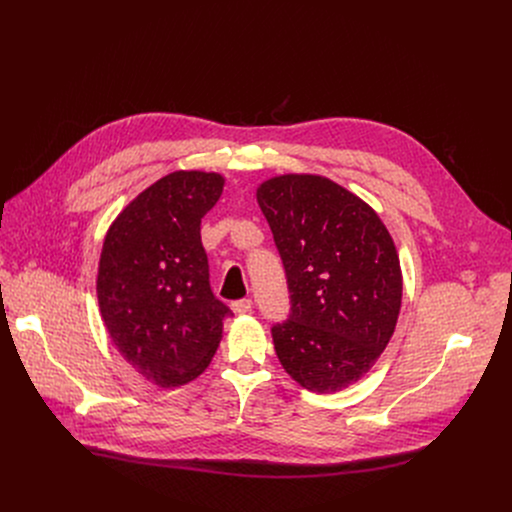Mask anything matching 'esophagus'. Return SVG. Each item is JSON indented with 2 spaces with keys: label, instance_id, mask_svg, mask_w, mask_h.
Returning <instances> with one entry per match:
<instances>
[{
  "label": "esophagus",
  "instance_id": "34e87169",
  "mask_svg": "<svg viewBox=\"0 0 512 512\" xmlns=\"http://www.w3.org/2000/svg\"><path fill=\"white\" fill-rule=\"evenodd\" d=\"M251 308H253V300H249V298L233 302V312L235 314H247V312H251Z\"/></svg>",
  "mask_w": 512,
  "mask_h": 512
}]
</instances>
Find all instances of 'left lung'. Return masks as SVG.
I'll use <instances>...</instances> for the list:
<instances>
[{
  "instance_id": "left-lung-1",
  "label": "left lung",
  "mask_w": 512,
  "mask_h": 512,
  "mask_svg": "<svg viewBox=\"0 0 512 512\" xmlns=\"http://www.w3.org/2000/svg\"><path fill=\"white\" fill-rule=\"evenodd\" d=\"M283 261L289 316L271 336L302 387L356 383L389 344L401 310V265L379 214L336 182L285 174L257 188Z\"/></svg>"
}]
</instances>
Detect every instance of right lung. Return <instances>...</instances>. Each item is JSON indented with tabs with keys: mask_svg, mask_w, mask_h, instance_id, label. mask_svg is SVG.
I'll return each instance as SVG.
<instances>
[{
	"mask_svg": "<svg viewBox=\"0 0 512 512\" xmlns=\"http://www.w3.org/2000/svg\"><path fill=\"white\" fill-rule=\"evenodd\" d=\"M223 186L218 174L172 172L125 206L103 243V322L121 356L160 387L196 379L233 314L212 294L200 241L202 216Z\"/></svg>",
	"mask_w": 512,
	"mask_h": 512,
	"instance_id": "obj_1",
	"label": "right lung"
}]
</instances>
